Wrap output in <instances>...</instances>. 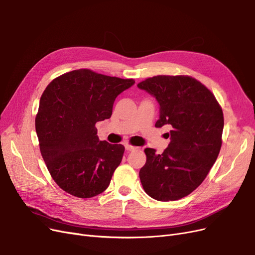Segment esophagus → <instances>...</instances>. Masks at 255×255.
<instances>
[{
	"label": "esophagus",
	"instance_id": "34e87169",
	"mask_svg": "<svg viewBox=\"0 0 255 255\" xmlns=\"http://www.w3.org/2000/svg\"><path fill=\"white\" fill-rule=\"evenodd\" d=\"M137 146H133V145H129V144H126V150L128 152H133V151H136L137 150Z\"/></svg>",
	"mask_w": 255,
	"mask_h": 255
}]
</instances>
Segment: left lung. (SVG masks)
<instances>
[{
	"mask_svg": "<svg viewBox=\"0 0 255 255\" xmlns=\"http://www.w3.org/2000/svg\"><path fill=\"white\" fill-rule=\"evenodd\" d=\"M138 89L159 104L155 127L170 126V143L162 154L145 148L139 177L146 194L159 201L189 195L204 181L217 159L224 129L223 111L214 95L188 76H156Z\"/></svg>",
	"mask_w": 255,
	"mask_h": 255,
	"instance_id": "obj_1",
	"label": "left lung"
}]
</instances>
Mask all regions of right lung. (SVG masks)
<instances>
[{"instance_id":"obj_1","label":"right lung","mask_w":255,"mask_h":255,"mask_svg":"<svg viewBox=\"0 0 255 255\" xmlns=\"http://www.w3.org/2000/svg\"><path fill=\"white\" fill-rule=\"evenodd\" d=\"M134 83L78 69L44 91L36 118L40 151L51 177L69 194L90 198L110 186L125 146L101 141L95 125L111 118L117 96Z\"/></svg>"}]
</instances>
